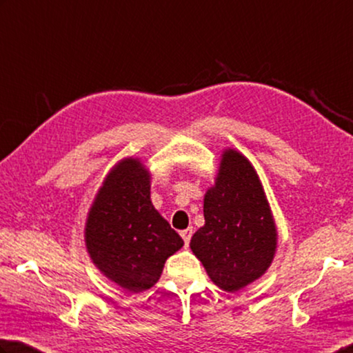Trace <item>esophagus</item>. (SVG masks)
Listing matches in <instances>:
<instances>
[{"mask_svg":"<svg viewBox=\"0 0 353 353\" xmlns=\"http://www.w3.org/2000/svg\"><path fill=\"white\" fill-rule=\"evenodd\" d=\"M181 236H182V239L185 242V247H188V243L191 241V236H193V230H191V228L183 230V232H181Z\"/></svg>","mask_w":353,"mask_h":353,"instance_id":"34e87169","label":"esophagus"}]
</instances>
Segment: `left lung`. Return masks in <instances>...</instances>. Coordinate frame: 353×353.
<instances>
[{
    "mask_svg": "<svg viewBox=\"0 0 353 353\" xmlns=\"http://www.w3.org/2000/svg\"><path fill=\"white\" fill-rule=\"evenodd\" d=\"M203 217L190 247L217 287L238 292L265 273L276 252V227L259 177L241 152L222 154Z\"/></svg>",
    "mask_w": 353,
    "mask_h": 353,
    "instance_id": "8db88e82",
    "label": "left lung"
}]
</instances>
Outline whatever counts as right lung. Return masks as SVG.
Instances as JSON below:
<instances>
[{
  "instance_id": "obj_1",
  "label": "right lung",
  "mask_w": 353,
  "mask_h": 353,
  "mask_svg": "<svg viewBox=\"0 0 353 353\" xmlns=\"http://www.w3.org/2000/svg\"><path fill=\"white\" fill-rule=\"evenodd\" d=\"M139 159L115 165L88 213L85 241L99 270L130 292L154 285L183 241L154 208Z\"/></svg>"
}]
</instances>
